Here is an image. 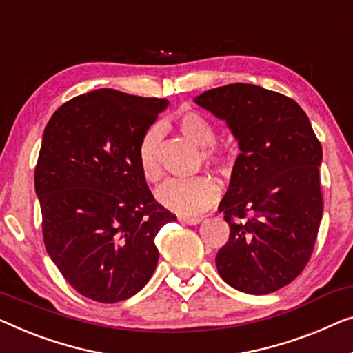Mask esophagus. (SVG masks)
<instances>
[{
  "instance_id": "esophagus-1",
  "label": "esophagus",
  "mask_w": 353,
  "mask_h": 353,
  "mask_svg": "<svg viewBox=\"0 0 353 353\" xmlns=\"http://www.w3.org/2000/svg\"><path fill=\"white\" fill-rule=\"evenodd\" d=\"M201 220L203 217H179V222L187 223V225H198Z\"/></svg>"
}]
</instances>
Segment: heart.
<instances>
[{
    "label": "heart",
    "instance_id": "obj_1",
    "mask_svg": "<svg viewBox=\"0 0 353 353\" xmlns=\"http://www.w3.org/2000/svg\"><path fill=\"white\" fill-rule=\"evenodd\" d=\"M174 122L183 138L201 147V159L209 170L217 174H228L233 163V150L230 145L215 141V126L206 115L198 110L187 109L176 115ZM157 141H159V133L152 128L144 134L138 150L141 172L150 183H157L161 179V170L155 154ZM157 198L165 208L187 217H194L217 201L219 187L212 179L204 176L172 179L160 187Z\"/></svg>",
    "mask_w": 353,
    "mask_h": 353
}]
</instances>
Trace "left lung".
Segmentation results:
<instances>
[{
	"mask_svg": "<svg viewBox=\"0 0 353 353\" xmlns=\"http://www.w3.org/2000/svg\"><path fill=\"white\" fill-rule=\"evenodd\" d=\"M194 103L225 120L241 149L219 206L230 225L219 274L239 292H276L301 274L317 239L320 141L294 99L259 85L230 83Z\"/></svg>",
	"mask_w": 353,
	"mask_h": 353,
	"instance_id": "1",
	"label": "left lung"
}]
</instances>
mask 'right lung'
I'll use <instances>...</instances> for the list:
<instances>
[{"label": "right lung", "instance_id": "1", "mask_svg": "<svg viewBox=\"0 0 353 353\" xmlns=\"http://www.w3.org/2000/svg\"><path fill=\"white\" fill-rule=\"evenodd\" d=\"M166 106L165 98L99 88L61 104L44 130L34 170L44 245L93 301L138 293L159 263L157 233L176 220L147 187L138 157Z\"/></svg>", "mask_w": 353, "mask_h": 353}]
</instances>
